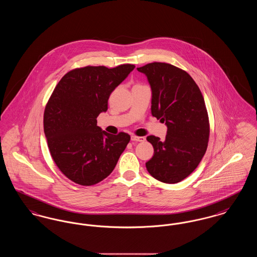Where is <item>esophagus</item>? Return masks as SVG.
I'll return each instance as SVG.
<instances>
[{
	"label": "esophagus",
	"instance_id": "obj_1",
	"mask_svg": "<svg viewBox=\"0 0 257 257\" xmlns=\"http://www.w3.org/2000/svg\"><path fill=\"white\" fill-rule=\"evenodd\" d=\"M131 141L133 142H145L146 138L145 137H138V136H131Z\"/></svg>",
	"mask_w": 257,
	"mask_h": 257
}]
</instances>
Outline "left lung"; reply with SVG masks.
I'll return each instance as SVG.
<instances>
[{
    "label": "left lung",
    "mask_w": 257,
    "mask_h": 257,
    "mask_svg": "<svg viewBox=\"0 0 257 257\" xmlns=\"http://www.w3.org/2000/svg\"><path fill=\"white\" fill-rule=\"evenodd\" d=\"M137 69L151 87L152 115L168 127L165 140L147 138L154 148L147 171L161 182L178 183L196 170L207 149L210 127L204 98L193 78L170 63L151 62Z\"/></svg>",
    "instance_id": "obj_1"
}]
</instances>
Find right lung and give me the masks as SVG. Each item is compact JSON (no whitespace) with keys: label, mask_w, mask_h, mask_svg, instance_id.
I'll list each match as a JSON object with an SVG mask.
<instances>
[{"label":"right lung","mask_w":257,"mask_h":257,"mask_svg":"<svg viewBox=\"0 0 257 257\" xmlns=\"http://www.w3.org/2000/svg\"><path fill=\"white\" fill-rule=\"evenodd\" d=\"M134 68H76L55 87L44 110V133L54 162L75 183L91 186L109 176L130 142L126 133L103 131L96 118L107 111L110 93Z\"/></svg>","instance_id":"obj_1"}]
</instances>
